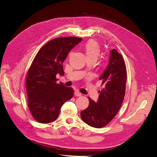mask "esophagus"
I'll use <instances>...</instances> for the list:
<instances>
[{
	"mask_svg": "<svg viewBox=\"0 0 157 157\" xmlns=\"http://www.w3.org/2000/svg\"><path fill=\"white\" fill-rule=\"evenodd\" d=\"M74 95L76 97H81L82 95V94L78 91H76L75 92H74Z\"/></svg>",
	"mask_w": 157,
	"mask_h": 157,
	"instance_id": "obj_1",
	"label": "esophagus"
}]
</instances>
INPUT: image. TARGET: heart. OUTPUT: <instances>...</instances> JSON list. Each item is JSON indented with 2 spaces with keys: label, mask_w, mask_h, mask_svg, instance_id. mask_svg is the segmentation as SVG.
<instances>
[{
  "label": "heart",
  "mask_w": 157,
  "mask_h": 157,
  "mask_svg": "<svg viewBox=\"0 0 157 157\" xmlns=\"http://www.w3.org/2000/svg\"><path fill=\"white\" fill-rule=\"evenodd\" d=\"M83 50L86 59H92L95 62L101 53L100 46L94 40H90L88 41L83 46Z\"/></svg>",
  "instance_id": "heart-1"
}]
</instances>
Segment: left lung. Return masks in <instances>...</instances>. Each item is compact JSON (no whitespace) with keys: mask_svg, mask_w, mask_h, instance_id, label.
I'll return each instance as SVG.
<instances>
[{"mask_svg":"<svg viewBox=\"0 0 157 157\" xmlns=\"http://www.w3.org/2000/svg\"><path fill=\"white\" fill-rule=\"evenodd\" d=\"M103 88L98 91V101L89 98L88 108L81 112V117L88 125L101 128L108 125L120 110L124 99L127 81L126 65L122 55L113 49L109 63L99 78Z\"/></svg>","mask_w":157,"mask_h":157,"instance_id":"1","label":"left lung"}]
</instances>
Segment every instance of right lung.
Returning a JSON list of instances; mask_svg holds the SVG:
<instances>
[{
  "label": "right lung",
  "mask_w": 157,
  "mask_h": 157,
  "mask_svg": "<svg viewBox=\"0 0 157 157\" xmlns=\"http://www.w3.org/2000/svg\"><path fill=\"white\" fill-rule=\"evenodd\" d=\"M81 38L65 37L49 40L40 49L27 72L26 88L30 113L36 121L48 123L59 116L62 105L73 97L74 90L56 76H64L63 62Z\"/></svg>",
  "instance_id": "1"
}]
</instances>
